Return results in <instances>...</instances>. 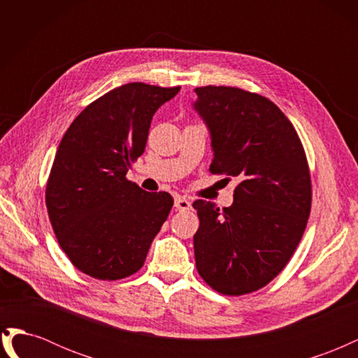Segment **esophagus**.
Masks as SVG:
<instances>
[{
  "instance_id": "1",
  "label": "esophagus",
  "mask_w": 358,
  "mask_h": 358,
  "mask_svg": "<svg viewBox=\"0 0 358 358\" xmlns=\"http://www.w3.org/2000/svg\"><path fill=\"white\" fill-rule=\"evenodd\" d=\"M175 208H176V210H189L191 209V201L185 197H176L175 199Z\"/></svg>"
}]
</instances>
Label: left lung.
<instances>
[{"label": "left lung", "instance_id": "1", "mask_svg": "<svg viewBox=\"0 0 358 358\" xmlns=\"http://www.w3.org/2000/svg\"><path fill=\"white\" fill-rule=\"evenodd\" d=\"M196 94L192 107L210 134V171L239 179L229 208L192 203L200 218L196 266L213 289L241 296L268 284L296 251L310 212L308 161L294 127L264 96L230 86Z\"/></svg>", "mask_w": 358, "mask_h": 358}]
</instances>
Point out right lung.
<instances>
[{
	"mask_svg": "<svg viewBox=\"0 0 358 358\" xmlns=\"http://www.w3.org/2000/svg\"><path fill=\"white\" fill-rule=\"evenodd\" d=\"M180 91L127 83L104 94L64 134L46 188L57 239L80 272L103 280L136 273L173 206L169 192L127 180L159 107Z\"/></svg>",
	"mask_w": 358,
	"mask_h": 358,
	"instance_id": "1",
	"label": "right lung"
}]
</instances>
